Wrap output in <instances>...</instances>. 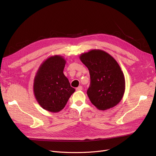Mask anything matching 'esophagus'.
I'll return each instance as SVG.
<instances>
[{
    "instance_id": "1",
    "label": "esophagus",
    "mask_w": 156,
    "mask_h": 156,
    "mask_svg": "<svg viewBox=\"0 0 156 156\" xmlns=\"http://www.w3.org/2000/svg\"><path fill=\"white\" fill-rule=\"evenodd\" d=\"M82 89H83V88H82V87H81V86H79L78 87H77L76 88V90L77 91H80V90H82Z\"/></svg>"
}]
</instances>
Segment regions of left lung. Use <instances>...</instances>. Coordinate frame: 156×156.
<instances>
[{
	"instance_id": "left-lung-1",
	"label": "left lung",
	"mask_w": 156,
	"mask_h": 156,
	"mask_svg": "<svg viewBox=\"0 0 156 156\" xmlns=\"http://www.w3.org/2000/svg\"><path fill=\"white\" fill-rule=\"evenodd\" d=\"M80 59L90 75L87 93L92 104L102 111L118 104L125 93V79L114 57L104 51L93 49L81 54Z\"/></svg>"
}]
</instances>
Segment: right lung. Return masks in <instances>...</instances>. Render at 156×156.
Wrapping results in <instances>:
<instances>
[{"instance_id": "add662e5", "label": "right lung", "mask_w": 156, "mask_h": 156, "mask_svg": "<svg viewBox=\"0 0 156 156\" xmlns=\"http://www.w3.org/2000/svg\"><path fill=\"white\" fill-rule=\"evenodd\" d=\"M66 62L62 56L49 57L40 66L35 76V99L41 107L49 112L61 111L75 91L63 73Z\"/></svg>"}]
</instances>
